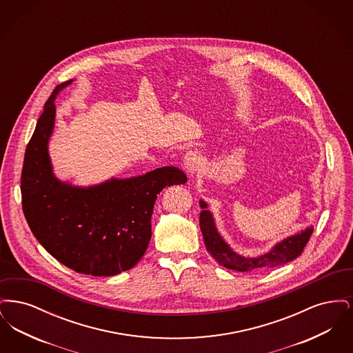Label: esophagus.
I'll return each instance as SVG.
<instances>
[{
  "label": "esophagus",
  "instance_id": "1",
  "mask_svg": "<svg viewBox=\"0 0 353 353\" xmlns=\"http://www.w3.org/2000/svg\"><path fill=\"white\" fill-rule=\"evenodd\" d=\"M185 170L193 176L201 165V159L197 152L189 151L184 156Z\"/></svg>",
  "mask_w": 353,
  "mask_h": 353
}]
</instances>
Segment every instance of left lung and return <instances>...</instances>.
Returning <instances> with one entry per match:
<instances>
[{"mask_svg": "<svg viewBox=\"0 0 353 353\" xmlns=\"http://www.w3.org/2000/svg\"><path fill=\"white\" fill-rule=\"evenodd\" d=\"M202 212L200 213V228H201L203 243L208 252L219 262V265L226 269L235 271H252V270L262 269V268H275L278 265H283L296 256H299L304 250L310 236L312 234V226L305 229L299 234L292 235L285 241L279 242L274 246L271 252L258 256V258H243L235 254L226 242L219 234L212 213L206 209L208 205L200 201Z\"/></svg>", "mask_w": 353, "mask_h": 353, "instance_id": "8db88e82", "label": "left lung"}]
</instances>
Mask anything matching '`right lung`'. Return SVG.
I'll return each instance as SVG.
<instances>
[{"label": "right lung", "mask_w": 353, "mask_h": 353, "mask_svg": "<svg viewBox=\"0 0 353 353\" xmlns=\"http://www.w3.org/2000/svg\"><path fill=\"white\" fill-rule=\"evenodd\" d=\"M71 82L55 87L26 147L21 172L22 209L38 242L57 261L79 274L111 276L132 269L147 250L157 194L165 186L185 184L188 177L181 169L163 167L91 188L55 179L48 153L54 99Z\"/></svg>", "instance_id": "right-lung-1"}]
</instances>
